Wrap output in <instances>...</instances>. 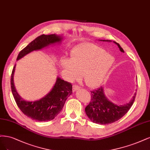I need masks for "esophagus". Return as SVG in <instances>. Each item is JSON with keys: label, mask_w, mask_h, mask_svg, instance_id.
I'll return each mask as SVG.
<instances>
[{"label": "esophagus", "mask_w": 150, "mask_h": 150, "mask_svg": "<svg viewBox=\"0 0 150 150\" xmlns=\"http://www.w3.org/2000/svg\"><path fill=\"white\" fill-rule=\"evenodd\" d=\"M79 88H80V87H79V86L74 85V86H73V91H74H74H76V90H78Z\"/></svg>", "instance_id": "obj_1"}]
</instances>
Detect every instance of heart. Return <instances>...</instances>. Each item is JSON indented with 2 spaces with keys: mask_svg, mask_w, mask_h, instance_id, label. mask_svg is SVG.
Segmentation results:
<instances>
[{
  "mask_svg": "<svg viewBox=\"0 0 150 150\" xmlns=\"http://www.w3.org/2000/svg\"><path fill=\"white\" fill-rule=\"evenodd\" d=\"M114 62V57L102 48L85 43L72 50L70 60L62 59L60 65L70 80L80 79L82 74L85 84L96 88L107 79Z\"/></svg>",
  "mask_w": 150,
  "mask_h": 150,
  "instance_id": "1",
  "label": "heart"
}]
</instances>
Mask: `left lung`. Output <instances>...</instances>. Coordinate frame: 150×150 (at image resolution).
I'll return each instance as SVG.
<instances>
[{
  "instance_id": "1",
  "label": "left lung",
  "mask_w": 150,
  "mask_h": 150,
  "mask_svg": "<svg viewBox=\"0 0 150 150\" xmlns=\"http://www.w3.org/2000/svg\"><path fill=\"white\" fill-rule=\"evenodd\" d=\"M111 42L109 40H100ZM120 50H124L119 43L113 41ZM91 97L90 103L85 108V113L93 123L100 125H108L117 122L126 114L132 107L134 101L136 92L128 103L118 105L110 101L106 96L103 86L91 91Z\"/></svg>"
}]
</instances>
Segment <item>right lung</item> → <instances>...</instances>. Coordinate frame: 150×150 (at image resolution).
Returning <instances> with one entry per match:
<instances>
[{"label":"right lung","mask_w":150,"mask_h":150,"mask_svg":"<svg viewBox=\"0 0 150 150\" xmlns=\"http://www.w3.org/2000/svg\"><path fill=\"white\" fill-rule=\"evenodd\" d=\"M64 36L57 34L42 35L37 37L21 50L17 60L21 59L33 51L40 50L51 45L60 44ZM16 66L12 70L11 85V90L16 102L22 113L38 122H47L54 119L62 110L67 98L72 93V85L57 76L55 83L52 90L45 96L36 101H27L19 95L14 85L13 76Z\"/></svg>","instance_id":"1"}]
</instances>
